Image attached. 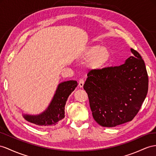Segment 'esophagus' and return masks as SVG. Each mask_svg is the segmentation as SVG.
I'll list each match as a JSON object with an SVG mask.
<instances>
[{
  "label": "esophagus",
  "instance_id": "obj_1",
  "mask_svg": "<svg viewBox=\"0 0 156 156\" xmlns=\"http://www.w3.org/2000/svg\"><path fill=\"white\" fill-rule=\"evenodd\" d=\"M83 84H84V80H83V79L80 80H79V86H80V87L82 88L83 86Z\"/></svg>",
  "mask_w": 156,
  "mask_h": 156
}]
</instances>
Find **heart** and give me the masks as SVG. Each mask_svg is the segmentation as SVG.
<instances>
[{
	"label": "heart",
	"instance_id": "obj_1",
	"mask_svg": "<svg viewBox=\"0 0 156 156\" xmlns=\"http://www.w3.org/2000/svg\"><path fill=\"white\" fill-rule=\"evenodd\" d=\"M83 59H88L87 66L91 70H99L105 66L111 58L109 50L100 45H91L86 47L82 54Z\"/></svg>",
	"mask_w": 156,
	"mask_h": 156
}]
</instances>
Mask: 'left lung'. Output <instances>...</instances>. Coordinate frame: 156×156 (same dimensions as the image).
I'll use <instances>...</instances> for the list:
<instances>
[{
  "mask_svg": "<svg viewBox=\"0 0 156 156\" xmlns=\"http://www.w3.org/2000/svg\"><path fill=\"white\" fill-rule=\"evenodd\" d=\"M119 66L91 70L83 85L94 120L104 127L131 121L144 101L148 76L136 51Z\"/></svg>",
  "mask_w": 156,
  "mask_h": 156,
  "instance_id": "left-lung-1",
  "label": "left lung"
}]
</instances>
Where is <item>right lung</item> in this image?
<instances>
[{"instance_id":"1","label":"right lung","mask_w":156,"mask_h":156,"mask_svg":"<svg viewBox=\"0 0 156 156\" xmlns=\"http://www.w3.org/2000/svg\"><path fill=\"white\" fill-rule=\"evenodd\" d=\"M78 86L77 81L69 80L58 83L53 99L47 108L38 115L23 114L25 120L40 127L55 126L65 118V107L71 93Z\"/></svg>"}]
</instances>
